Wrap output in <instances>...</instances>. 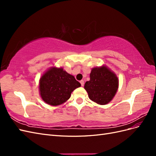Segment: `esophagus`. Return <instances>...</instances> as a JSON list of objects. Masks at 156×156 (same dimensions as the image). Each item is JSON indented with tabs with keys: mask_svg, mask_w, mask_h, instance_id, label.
<instances>
[{
	"mask_svg": "<svg viewBox=\"0 0 156 156\" xmlns=\"http://www.w3.org/2000/svg\"><path fill=\"white\" fill-rule=\"evenodd\" d=\"M80 83H81V86H84V81H83V80H81V81H80Z\"/></svg>",
	"mask_w": 156,
	"mask_h": 156,
	"instance_id": "esophagus-1",
	"label": "esophagus"
}]
</instances>
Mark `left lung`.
<instances>
[{
	"label": "left lung",
	"instance_id": "1",
	"mask_svg": "<svg viewBox=\"0 0 156 156\" xmlns=\"http://www.w3.org/2000/svg\"><path fill=\"white\" fill-rule=\"evenodd\" d=\"M89 81L84 84L90 100L100 105H105L111 101L119 87L116 75L105 66L93 68Z\"/></svg>",
	"mask_w": 156,
	"mask_h": 156
}]
</instances>
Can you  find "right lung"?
<instances>
[{"mask_svg": "<svg viewBox=\"0 0 156 156\" xmlns=\"http://www.w3.org/2000/svg\"><path fill=\"white\" fill-rule=\"evenodd\" d=\"M81 87L73 75L62 68H52L46 72L40 81L41 97L49 105L56 106L66 101L75 88Z\"/></svg>", "mask_w": 156, "mask_h": 156, "instance_id": "right-lung-1", "label": "right lung"}]
</instances>
